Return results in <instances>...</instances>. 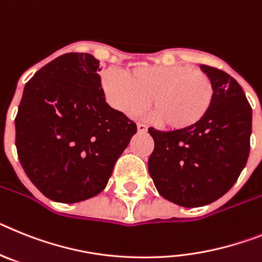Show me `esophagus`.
<instances>
[{
    "mask_svg": "<svg viewBox=\"0 0 262 262\" xmlns=\"http://www.w3.org/2000/svg\"><path fill=\"white\" fill-rule=\"evenodd\" d=\"M137 130L138 133H145L147 130V126L144 124H137Z\"/></svg>",
    "mask_w": 262,
    "mask_h": 262,
    "instance_id": "esophagus-1",
    "label": "esophagus"
}]
</instances>
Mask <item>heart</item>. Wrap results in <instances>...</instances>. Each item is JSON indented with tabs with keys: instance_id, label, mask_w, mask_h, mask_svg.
Instances as JSON below:
<instances>
[{
	"instance_id": "b5f03b06",
	"label": "heart",
	"mask_w": 262,
	"mask_h": 262,
	"mask_svg": "<svg viewBox=\"0 0 262 262\" xmlns=\"http://www.w3.org/2000/svg\"><path fill=\"white\" fill-rule=\"evenodd\" d=\"M101 83L109 103L128 116L145 108L151 96L157 122L174 130L199 122L215 93L210 76L187 64L140 66L129 72L109 68Z\"/></svg>"
}]
</instances>
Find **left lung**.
Here are the masks:
<instances>
[{"instance_id":"left-lung-1","label":"left lung","mask_w":262,"mask_h":262,"mask_svg":"<svg viewBox=\"0 0 262 262\" xmlns=\"http://www.w3.org/2000/svg\"><path fill=\"white\" fill-rule=\"evenodd\" d=\"M213 84L207 115L191 128H149L154 150L149 174L161 196L182 207H202L228 192L247 165L252 108L240 84L227 72L200 64Z\"/></svg>"}]
</instances>
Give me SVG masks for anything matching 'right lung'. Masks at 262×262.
I'll list each match as a JSON object with an SVG mask.
<instances>
[{
    "label": "right lung",
    "instance_id": "obj_1",
    "mask_svg": "<svg viewBox=\"0 0 262 262\" xmlns=\"http://www.w3.org/2000/svg\"><path fill=\"white\" fill-rule=\"evenodd\" d=\"M99 60L68 52L25 85L15 117V146L25 172L45 196L77 203L105 188L137 126L111 108Z\"/></svg>",
    "mask_w": 262,
    "mask_h": 262
}]
</instances>
